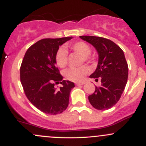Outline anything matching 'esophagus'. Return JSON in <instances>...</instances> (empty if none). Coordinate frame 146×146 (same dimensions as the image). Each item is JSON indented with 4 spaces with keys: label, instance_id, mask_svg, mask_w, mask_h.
I'll list each match as a JSON object with an SVG mask.
<instances>
[{
    "label": "esophagus",
    "instance_id": "esophagus-1",
    "mask_svg": "<svg viewBox=\"0 0 146 146\" xmlns=\"http://www.w3.org/2000/svg\"><path fill=\"white\" fill-rule=\"evenodd\" d=\"M84 84V82H80V83H76V86H82V85Z\"/></svg>",
    "mask_w": 146,
    "mask_h": 146
}]
</instances>
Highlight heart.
I'll return each instance as SVG.
<instances>
[{
    "label": "heart",
    "instance_id": "obj_1",
    "mask_svg": "<svg viewBox=\"0 0 146 146\" xmlns=\"http://www.w3.org/2000/svg\"><path fill=\"white\" fill-rule=\"evenodd\" d=\"M71 50L84 57L85 61L89 60V55L91 53V48L89 45L84 42H78L74 44L69 45ZM55 61L56 64L60 68L66 66L68 62V52L64 47H60L57 50L55 55ZM89 73V68L87 66H82L80 68H70L64 72L65 78L68 80L74 82H82L85 76Z\"/></svg>",
    "mask_w": 146,
    "mask_h": 146
}]
</instances>
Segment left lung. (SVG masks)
<instances>
[{"label":"left lung","instance_id":"obj_1","mask_svg":"<svg viewBox=\"0 0 146 146\" xmlns=\"http://www.w3.org/2000/svg\"><path fill=\"white\" fill-rule=\"evenodd\" d=\"M90 43L98 53L96 70L90 78L101 79V86H95V90L88 96L90 104L95 108L104 110L112 108L119 100L126 85L128 66L124 53L119 46L106 38L98 36H80Z\"/></svg>","mask_w":146,"mask_h":146}]
</instances>
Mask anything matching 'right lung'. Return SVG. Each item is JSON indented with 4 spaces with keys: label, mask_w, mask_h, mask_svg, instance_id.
Segmentation results:
<instances>
[{
    "label": "right lung",
    "mask_w": 146,
    "mask_h": 146,
    "mask_svg": "<svg viewBox=\"0 0 146 146\" xmlns=\"http://www.w3.org/2000/svg\"><path fill=\"white\" fill-rule=\"evenodd\" d=\"M72 38L40 40L28 48L22 62L21 82L27 98L38 109L48 115L62 113L66 109L70 93L75 87L73 82L62 80L55 61L60 46ZM59 81L62 86L57 90L54 83Z\"/></svg>",
    "instance_id": "right-lung-1"
}]
</instances>
